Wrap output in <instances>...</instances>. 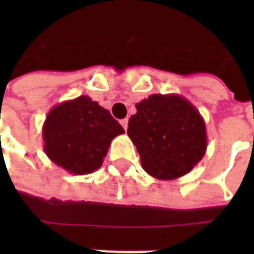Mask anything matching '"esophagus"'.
I'll return each mask as SVG.
<instances>
[{
  "mask_svg": "<svg viewBox=\"0 0 254 254\" xmlns=\"http://www.w3.org/2000/svg\"><path fill=\"white\" fill-rule=\"evenodd\" d=\"M127 121H129V120H127V119H123V120H121V121H120V124L123 125V127H124V129H125V130H127Z\"/></svg>",
  "mask_w": 254,
  "mask_h": 254,
  "instance_id": "34e87169",
  "label": "esophagus"
}]
</instances>
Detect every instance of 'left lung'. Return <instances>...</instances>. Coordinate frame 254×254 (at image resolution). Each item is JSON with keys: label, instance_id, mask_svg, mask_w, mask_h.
I'll return each instance as SVG.
<instances>
[{"label": "left lung", "instance_id": "obj_1", "mask_svg": "<svg viewBox=\"0 0 254 254\" xmlns=\"http://www.w3.org/2000/svg\"><path fill=\"white\" fill-rule=\"evenodd\" d=\"M127 135L149 175L171 181L190 173L207 150L205 123L183 96L151 95L135 104Z\"/></svg>", "mask_w": 254, "mask_h": 254}]
</instances>
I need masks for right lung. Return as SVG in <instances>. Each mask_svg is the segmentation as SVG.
I'll list each match as a JSON object with an SVG mask.
<instances>
[{
    "mask_svg": "<svg viewBox=\"0 0 254 254\" xmlns=\"http://www.w3.org/2000/svg\"><path fill=\"white\" fill-rule=\"evenodd\" d=\"M125 133L111 112L79 96L58 104L42 127L46 155L65 171L85 175L100 169L112 139Z\"/></svg>",
    "mask_w": 254,
    "mask_h": 254,
    "instance_id": "1",
    "label": "right lung"
}]
</instances>
